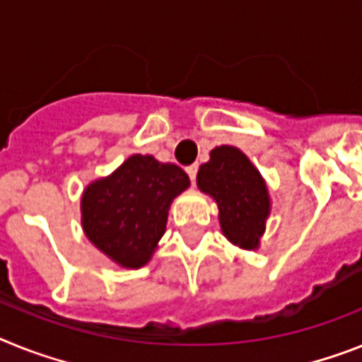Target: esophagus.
<instances>
[{"label": "esophagus", "mask_w": 362, "mask_h": 362, "mask_svg": "<svg viewBox=\"0 0 362 362\" xmlns=\"http://www.w3.org/2000/svg\"><path fill=\"white\" fill-rule=\"evenodd\" d=\"M197 171H199V165H189L186 169V173H187V176H189V180L193 182V184H195V178H197Z\"/></svg>", "instance_id": "34e87169"}]
</instances>
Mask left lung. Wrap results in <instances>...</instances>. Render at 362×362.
Wrapping results in <instances>:
<instances>
[{"instance_id": "obj_1", "label": "left lung", "mask_w": 362, "mask_h": 362, "mask_svg": "<svg viewBox=\"0 0 362 362\" xmlns=\"http://www.w3.org/2000/svg\"><path fill=\"white\" fill-rule=\"evenodd\" d=\"M197 186L217 202L218 223L228 241L245 250H257L270 214V197L247 154L230 145L215 147L209 162L200 165Z\"/></svg>"}]
</instances>
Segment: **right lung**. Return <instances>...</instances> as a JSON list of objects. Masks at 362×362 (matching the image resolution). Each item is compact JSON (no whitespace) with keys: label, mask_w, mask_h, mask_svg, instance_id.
Returning a JSON list of instances; mask_svg holds the SVG:
<instances>
[{"label":"right lung","mask_w":362,"mask_h":362,"mask_svg":"<svg viewBox=\"0 0 362 362\" xmlns=\"http://www.w3.org/2000/svg\"><path fill=\"white\" fill-rule=\"evenodd\" d=\"M187 187L189 176L178 165L134 154L84 189V233L114 263L139 269L153 257L165 232L173 199Z\"/></svg>","instance_id":"obj_1"}]
</instances>
